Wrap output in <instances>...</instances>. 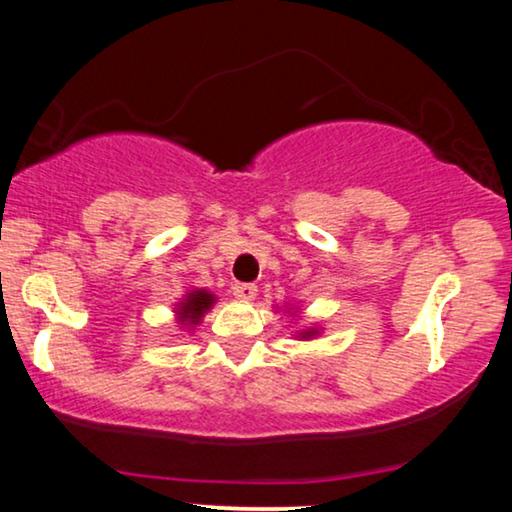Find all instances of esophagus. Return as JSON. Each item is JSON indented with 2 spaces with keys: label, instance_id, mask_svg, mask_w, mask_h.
Listing matches in <instances>:
<instances>
[{
  "label": "esophagus",
  "instance_id": "1",
  "mask_svg": "<svg viewBox=\"0 0 512 512\" xmlns=\"http://www.w3.org/2000/svg\"><path fill=\"white\" fill-rule=\"evenodd\" d=\"M232 292H234L236 299L250 301V299L257 297V285L255 283H234Z\"/></svg>",
  "mask_w": 512,
  "mask_h": 512
}]
</instances>
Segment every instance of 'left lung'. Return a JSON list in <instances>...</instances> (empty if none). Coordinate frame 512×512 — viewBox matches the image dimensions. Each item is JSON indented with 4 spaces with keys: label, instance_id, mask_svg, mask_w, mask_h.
<instances>
[{
    "label": "left lung",
    "instance_id": "8db88e82",
    "mask_svg": "<svg viewBox=\"0 0 512 512\" xmlns=\"http://www.w3.org/2000/svg\"><path fill=\"white\" fill-rule=\"evenodd\" d=\"M301 336H313V331H304V334H301Z\"/></svg>",
    "mask_w": 512,
    "mask_h": 512
}]
</instances>
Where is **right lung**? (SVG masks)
<instances>
[{
	"label": "right lung",
	"mask_w": 512,
	"mask_h": 512,
	"mask_svg": "<svg viewBox=\"0 0 512 512\" xmlns=\"http://www.w3.org/2000/svg\"><path fill=\"white\" fill-rule=\"evenodd\" d=\"M215 297L213 294H208L206 290H197V292H190L187 294V299L181 304V311H178V315H181L183 320H190L192 325H197V322L201 320V315H204L208 308L213 306Z\"/></svg>",
	"instance_id": "add662e5"
}]
</instances>
